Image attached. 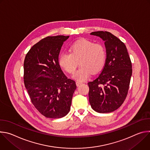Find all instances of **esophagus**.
<instances>
[{"mask_svg": "<svg viewBox=\"0 0 150 150\" xmlns=\"http://www.w3.org/2000/svg\"><path fill=\"white\" fill-rule=\"evenodd\" d=\"M82 83V82H79V81H76V86H77V87L79 86V85H81Z\"/></svg>", "mask_w": 150, "mask_h": 150, "instance_id": "esophagus-1", "label": "esophagus"}]
</instances>
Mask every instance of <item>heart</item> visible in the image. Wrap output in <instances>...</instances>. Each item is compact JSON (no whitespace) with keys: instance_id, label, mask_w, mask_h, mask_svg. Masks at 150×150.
Returning a JSON list of instances; mask_svg holds the SVG:
<instances>
[{"instance_id":"b5f03b06","label":"heart","mask_w":150,"mask_h":150,"mask_svg":"<svg viewBox=\"0 0 150 150\" xmlns=\"http://www.w3.org/2000/svg\"><path fill=\"white\" fill-rule=\"evenodd\" d=\"M105 58L106 52L103 45L82 39L71 46L70 52H62L59 62L60 67L69 74H73L79 63L81 66L73 75V78L83 81L88 78L91 73L96 74L103 68Z\"/></svg>"}]
</instances>
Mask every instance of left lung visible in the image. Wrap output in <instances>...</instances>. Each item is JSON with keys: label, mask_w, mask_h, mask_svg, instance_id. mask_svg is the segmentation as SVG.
Here are the masks:
<instances>
[{"label": "left lung", "mask_w": 150, "mask_h": 150, "mask_svg": "<svg viewBox=\"0 0 150 150\" xmlns=\"http://www.w3.org/2000/svg\"><path fill=\"white\" fill-rule=\"evenodd\" d=\"M106 49V59L99 76L88 83L89 101L92 109L101 113L112 112L124 102L132 73V63L125 45L108 31H95Z\"/></svg>", "instance_id": "left-lung-1"}]
</instances>
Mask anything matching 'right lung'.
<instances>
[{"label": "right lung", "mask_w": 150, "mask_h": 150, "mask_svg": "<svg viewBox=\"0 0 150 150\" xmlns=\"http://www.w3.org/2000/svg\"><path fill=\"white\" fill-rule=\"evenodd\" d=\"M69 36H49L34 45L25 56L24 82L37 110L47 118L58 119L69 112L75 82L68 79L59 64L63 42Z\"/></svg>", "instance_id": "add662e5"}]
</instances>
